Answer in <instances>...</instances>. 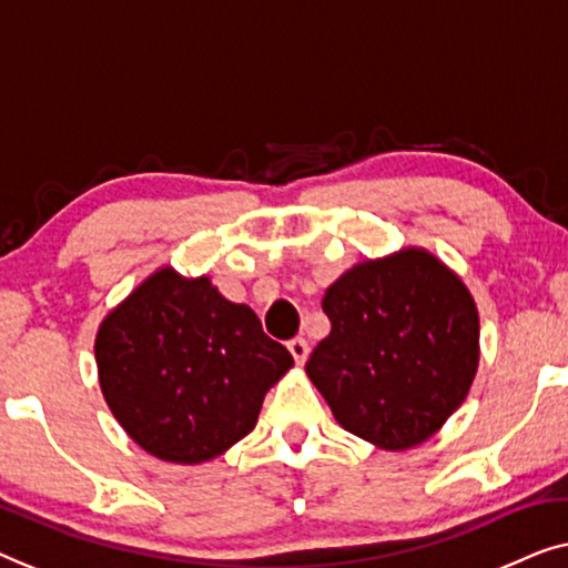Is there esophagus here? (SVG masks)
Instances as JSON below:
<instances>
[{"label":"esophagus","mask_w":568,"mask_h":568,"mask_svg":"<svg viewBox=\"0 0 568 568\" xmlns=\"http://www.w3.org/2000/svg\"><path fill=\"white\" fill-rule=\"evenodd\" d=\"M286 348H290V353L294 356V361H297V364H304V361H307V356H310V345L304 338H292L290 343H286Z\"/></svg>","instance_id":"34e87169"}]
</instances>
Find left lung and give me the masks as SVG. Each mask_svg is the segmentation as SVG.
<instances>
[{"label": "left lung", "mask_w": 568, "mask_h": 568, "mask_svg": "<svg viewBox=\"0 0 568 568\" xmlns=\"http://www.w3.org/2000/svg\"><path fill=\"white\" fill-rule=\"evenodd\" d=\"M331 335L304 366L335 420L386 450L438 433L479 366L471 292L425 248L361 261L327 286Z\"/></svg>", "instance_id": "8db88e82"}]
</instances>
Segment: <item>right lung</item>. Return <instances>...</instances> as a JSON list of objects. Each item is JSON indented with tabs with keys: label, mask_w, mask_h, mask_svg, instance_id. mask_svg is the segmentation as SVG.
Returning <instances> with one entry per match:
<instances>
[{
	"label": "right lung",
	"mask_w": 568,
	"mask_h": 568,
	"mask_svg": "<svg viewBox=\"0 0 568 568\" xmlns=\"http://www.w3.org/2000/svg\"><path fill=\"white\" fill-rule=\"evenodd\" d=\"M94 356L114 420L171 464L210 462L245 438L266 392L294 366L248 304L171 266L102 320Z\"/></svg>",
	"instance_id": "obj_1"
}]
</instances>
